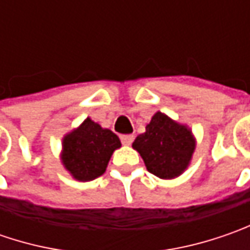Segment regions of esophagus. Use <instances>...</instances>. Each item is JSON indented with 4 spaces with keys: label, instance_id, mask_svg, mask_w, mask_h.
Returning a JSON list of instances; mask_svg holds the SVG:
<instances>
[{
    "label": "esophagus",
    "instance_id": "obj_1",
    "mask_svg": "<svg viewBox=\"0 0 250 250\" xmlns=\"http://www.w3.org/2000/svg\"><path fill=\"white\" fill-rule=\"evenodd\" d=\"M121 142L126 146H129L130 143L133 142V135H121Z\"/></svg>",
    "mask_w": 250,
    "mask_h": 250
}]
</instances>
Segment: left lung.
Masks as SVG:
<instances>
[{
	"label": "left lung",
	"mask_w": 250,
	"mask_h": 250,
	"mask_svg": "<svg viewBox=\"0 0 250 250\" xmlns=\"http://www.w3.org/2000/svg\"><path fill=\"white\" fill-rule=\"evenodd\" d=\"M196 142L190 129L172 121L163 112H156L132 147L139 151L147 171L161 179L181 175L189 166Z\"/></svg>",
	"instance_id": "obj_1"
}]
</instances>
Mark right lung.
Here are the masks:
<instances>
[{"label": "right lung", "instance_id": "obj_1", "mask_svg": "<svg viewBox=\"0 0 250 250\" xmlns=\"http://www.w3.org/2000/svg\"><path fill=\"white\" fill-rule=\"evenodd\" d=\"M120 147V138L114 132L86 118L62 139L61 161L75 179L93 181L105 172L114 150Z\"/></svg>", "mask_w": 250, "mask_h": 250}]
</instances>
